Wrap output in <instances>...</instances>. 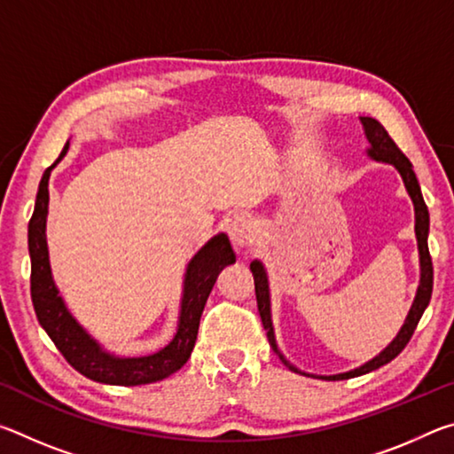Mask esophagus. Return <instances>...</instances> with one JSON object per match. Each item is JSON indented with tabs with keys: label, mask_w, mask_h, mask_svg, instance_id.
I'll return each instance as SVG.
<instances>
[{
	"label": "esophagus",
	"mask_w": 454,
	"mask_h": 454,
	"mask_svg": "<svg viewBox=\"0 0 454 454\" xmlns=\"http://www.w3.org/2000/svg\"><path fill=\"white\" fill-rule=\"evenodd\" d=\"M228 236L232 240L236 250H242L246 246H250L256 240V228L252 224L250 218L246 216H236L228 224Z\"/></svg>",
	"instance_id": "34e87169"
}]
</instances>
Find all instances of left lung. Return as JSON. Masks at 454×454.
<instances>
[{"instance_id": "left-lung-1", "label": "left lung", "mask_w": 454, "mask_h": 454, "mask_svg": "<svg viewBox=\"0 0 454 454\" xmlns=\"http://www.w3.org/2000/svg\"><path fill=\"white\" fill-rule=\"evenodd\" d=\"M360 120H363L366 137H368V142H371V148H368V153H371V158L379 160V162L393 164L396 170L401 172L403 180H404V186H406V190H409V194L412 198L414 218H417V224H414V230H417L419 252H420V284H419L417 298H414L409 317H406L404 325L401 328V333H398V336L395 338V340L390 342L388 347L384 348L379 356L372 358L371 363H366V364H363L360 368H355V371L344 372V374L322 376V379H325V380L355 379V376L376 371V368L388 364L390 360L396 358L404 350L406 344H409V340H411L412 334H414V330H417V325H419V320L422 317V312H425V309H427L428 302H430V296H433V258H430V252H428V208H427L425 200H422V192H420V186H419L417 174H414V170H412L411 160L406 158L404 153L401 152V148H398V145L393 142V137L387 134V129H384V126L380 124V121H376L374 118H360ZM250 270H252V274H254V290H256L258 312H260V318H262V325H264V330H266L268 342H270V347L274 348V352H278V348H276V340H274V330H272L270 294H268V278H266L264 266L260 264L258 260H254V262H250ZM278 355H280V352H278ZM280 358L284 360L282 355H280ZM284 363H286V360H284ZM290 368L294 372H298L294 366H290Z\"/></svg>"}]
</instances>
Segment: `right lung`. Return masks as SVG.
I'll use <instances>...</instances> for the list:
<instances>
[{
  "mask_svg": "<svg viewBox=\"0 0 454 454\" xmlns=\"http://www.w3.org/2000/svg\"><path fill=\"white\" fill-rule=\"evenodd\" d=\"M67 145L70 142L64 145L59 158L42 176L35 208L27 226V246L29 258H32V278L29 282H32L35 317L67 363L83 376H88L90 380L118 384V387H137V384L162 380L188 363L192 348L196 344L200 317H202L214 282L228 264L236 262L232 244H230L226 234H218L192 258L186 270V282H184L178 333L166 348L156 352V355L140 358H118L107 355L67 312L50 270L48 242H45V216H48L50 202L48 180L51 168L64 158Z\"/></svg>",
  "mask_w": 454,
  "mask_h": 454,
  "instance_id": "right-lung-1",
  "label": "right lung"
}]
</instances>
